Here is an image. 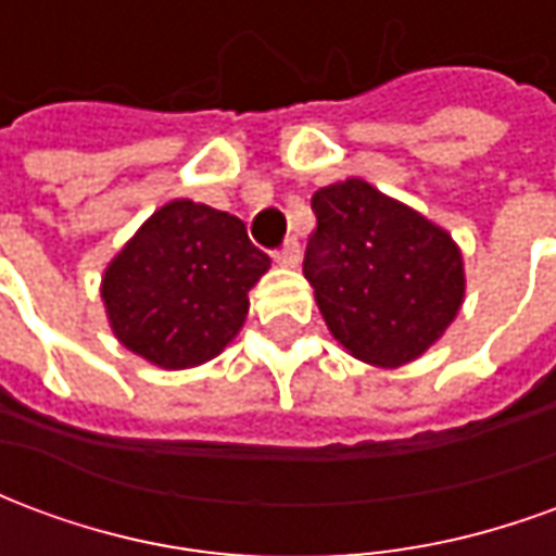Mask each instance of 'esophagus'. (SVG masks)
I'll return each mask as SVG.
<instances>
[{
    "label": "esophagus",
    "mask_w": 556,
    "mask_h": 556,
    "mask_svg": "<svg viewBox=\"0 0 556 556\" xmlns=\"http://www.w3.org/2000/svg\"><path fill=\"white\" fill-rule=\"evenodd\" d=\"M274 262H277L279 267H298V262H301V243L294 241V238H289V241L282 243L277 253H274Z\"/></svg>",
    "instance_id": "1"
}]
</instances>
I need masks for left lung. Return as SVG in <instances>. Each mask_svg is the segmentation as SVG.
<instances>
[{
    "label": "left lung",
    "instance_id": "obj_1",
    "mask_svg": "<svg viewBox=\"0 0 556 556\" xmlns=\"http://www.w3.org/2000/svg\"><path fill=\"white\" fill-rule=\"evenodd\" d=\"M303 277L351 357L396 369L446 333L465 303L453 235L405 202L345 178L315 190Z\"/></svg>",
    "mask_w": 556,
    "mask_h": 556
}]
</instances>
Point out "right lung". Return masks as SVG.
Here are the masks:
<instances>
[{
	"mask_svg": "<svg viewBox=\"0 0 556 556\" xmlns=\"http://www.w3.org/2000/svg\"><path fill=\"white\" fill-rule=\"evenodd\" d=\"M270 258L247 226L193 199L157 207L115 253L101 279L113 337L160 369L214 361L241 333L250 289Z\"/></svg>",
	"mask_w": 556,
	"mask_h": 556,
	"instance_id": "obj_1",
	"label": "right lung"
}]
</instances>
